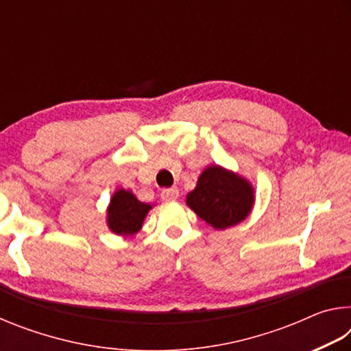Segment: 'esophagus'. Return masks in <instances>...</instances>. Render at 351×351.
Returning <instances> with one entry per match:
<instances>
[{
    "label": "esophagus",
    "instance_id": "esophagus-1",
    "mask_svg": "<svg viewBox=\"0 0 351 351\" xmlns=\"http://www.w3.org/2000/svg\"><path fill=\"white\" fill-rule=\"evenodd\" d=\"M178 197H180V190H178L176 187H171V189H164L161 192V198L164 201H173L176 199Z\"/></svg>",
    "mask_w": 351,
    "mask_h": 351
}]
</instances>
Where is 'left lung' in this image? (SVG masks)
Here are the masks:
<instances>
[{"label":"left lung","instance_id":"1","mask_svg":"<svg viewBox=\"0 0 351 351\" xmlns=\"http://www.w3.org/2000/svg\"><path fill=\"white\" fill-rule=\"evenodd\" d=\"M255 190L245 176L218 164L207 165L186 204L213 229L224 230L241 223L252 212Z\"/></svg>","mask_w":351,"mask_h":351}]
</instances>
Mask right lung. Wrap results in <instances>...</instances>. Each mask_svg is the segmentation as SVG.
<instances>
[{
    "label": "right lung",
    "mask_w": 351,
    "mask_h": 351,
    "mask_svg": "<svg viewBox=\"0 0 351 351\" xmlns=\"http://www.w3.org/2000/svg\"><path fill=\"white\" fill-rule=\"evenodd\" d=\"M153 206L142 203L132 190L117 189L106 207V226L112 234L132 237L142 229L144 219Z\"/></svg>",
    "instance_id": "obj_1"
}]
</instances>
